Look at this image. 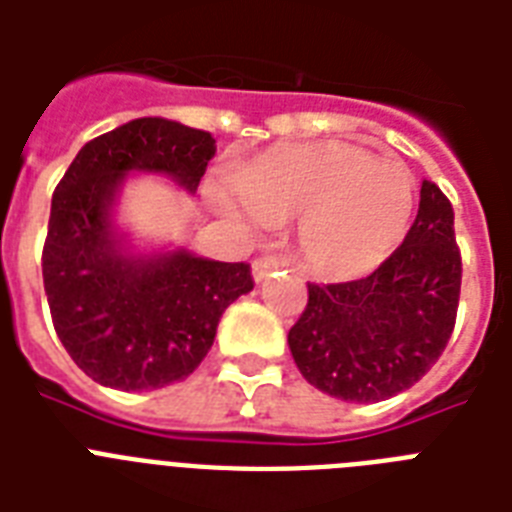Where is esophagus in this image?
Instances as JSON below:
<instances>
[{
	"instance_id": "obj_1",
	"label": "esophagus",
	"mask_w": 512,
	"mask_h": 512,
	"mask_svg": "<svg viewBox=\"0 0 512 512\" xmlns=\"http://www.w3.org/2000/svg\"><path fill=\"white\" fill-rule=\"evenodd\" d=\"M276 268H281V263L276 257H257L255 263H252V279L263 281L268 279Z\"/></svg>"
}]
</instances>
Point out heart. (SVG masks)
Returning <instances> with one entry per match:
<instances>
[{
	"instance_id": "b5f03b06",
	"label": "heart",
	"mask_w": 512,
	"mask_h": 512,
	"mask_svg": "<svg viewBox=\"0 0 512 512\" xmlns=\"http://www.w3.org/2000/svg\"><path fill=\"white\" fill-rule=\"evenodd\" d=\"M212 201L249 231L297 220V249L316 276L361 279L377 271L412 228L417 180L350 143L289 146L260 156L239 185L215 183Z\"/></svg>"
}]
</instances>
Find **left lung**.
Here are the masks:
<instances>
[{
	"label": "left lung",
	"instance_id": "8db88e82",
	"mask_svg": "<svg viewBox=\"0 0 512 512\" xmlns=\"http://www.w3.org/2000/svg\"><path fill=\"white\" fill-rule=\"evenodd\" d=\"M462 263L454 209L422 180L404 244L366 279L308 284V305L287 342L297 369L321 393L374 404L422 380L452 337Z\"/></svg>",
	"mask_w": 512,
	"mask_h": 512
}]
</instances>
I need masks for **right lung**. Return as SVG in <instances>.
<instances>
[{
  "label": "right lung",
  "mask_w": 512,
  "mask_h": 512,
  "mask_svg": "<svg viewBox=\"0 0 512 512\" xmlns=\"http://www.w3.org/2000/svg\"><path fill=\"white\" fill-rule=\"evenodd\" d=\"M215 151L209 132L143 116L90 140L52 193L42 252L52 324L74 364L106 388L138 393L185 380L225 308L255 287L247 263L140 244L119 223L132 175L196 193Z\"/></svg>",
  "instance_id": "add662e5"
}]
</instances>
